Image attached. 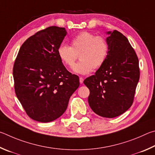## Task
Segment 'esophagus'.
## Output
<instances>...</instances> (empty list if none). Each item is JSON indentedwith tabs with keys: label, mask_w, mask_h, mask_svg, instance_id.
I'll return each instance as SVG.
<instances>
[{
	"label": "esophagus",
	"mask_w": 155,
	"mask_h": 155,
	"mask_svg": "<svg viewBox=\"0 0 155 155\" xmlns=\"http://www.w3.org/2000/svg\"><path fill=\"white\" fill-rule=\"evenodd\" d=\"M83 82H84V78H82V77H80V84H82Z\"/></svg>",
	"instance_id": "1"
}]
</instances>
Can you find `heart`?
<instances>
[{
    "label": "heart",
    "mask_w": 155,
    "mask_h": 155,
    "mask_svg": "<svg viewBox=\"0 0 155 155\" xmlns=\"http://www.w3.org/2000/svg\"><path fill=\"white\" fill-rule=\"evenodd\" d=\"M110 50L106 38L93 32L84 31L71 41V46L62 44L58 48V55L61 61L72 67L79 55L80 61L73 66V71L87 74L94 69H99L105 63Z\"/></svg>",
    "instance_id": "b5f03b06"
}]
</instances>
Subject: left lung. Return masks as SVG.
Here are the masks:
<instances>
[{"label": "left lung", "mask_w": 155, "mask_h": 155, "mask_svg": "<svg viewBox=\"0 0 155 155\" xmlns=\"http://www.w3.org/2000/svg\"><path fill=\"white\" fill-rule=\"evenodd\" d=\"M110 50L105 63L95 74L86 78L90 91L89 105L97 115L114 118L134 103L140 79L139 61L127 38L116 30L108 32Z\"/></svg>", "instance_id": "obj_1"}]
</instances>
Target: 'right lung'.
<instances>
[{
  "label": "right lung",
  "instance_id": "obj_1",
  "mask_svg": "<svg viewBox=\"0 0 155 155\" xmlns=\"http://www.w3.org/2000/svg\"><path fill=\"white\" fill-rule=\"evenodd\" d=\"M66 34L55 26L37 32L21 45L13 65L16 96L26 114L41 123L63 114L80 86L79 77L68 71L58 55Z\"/></svg>",
  "mask_w": 155,
  "mask_h": 155
}]
</instances>
